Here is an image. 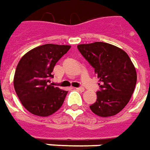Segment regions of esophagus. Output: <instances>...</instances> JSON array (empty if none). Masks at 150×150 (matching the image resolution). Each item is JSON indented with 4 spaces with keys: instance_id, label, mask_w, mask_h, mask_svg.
Listing matches in <instances>:
<instances>
[{
    "instance_id": "esophagus-1",
    "label": "esophagus",
    "mask_w": 150,
    "mask_h": 150,
    "mask_svg": "<svg viewBox=\"0 0 150 150\" xmlns=\"http://www.w3.org/2000/svg\"><path fill=\"white\" fill-rule=\"evenodd\" d=\"M76 90H78V91H81V92H83L85 89H84L83 87H78V88H76Z\"/></svg>"
}]
</instances>
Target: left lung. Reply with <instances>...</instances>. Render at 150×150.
Listing matches in <instances>:
<instances>
[{"label":"left lung","instance_id":"left-lung-1","mask_svg":"<svg viewBox=\"0 0 150 150\" xmlns=\"http://www.w3.org/2000/svg\"><path fill=\"white\" fill-rule=\"evenodd\" d=\"M77 48L102 82L91 111L101 117L118 114L129 102L137 84L131 59L124 50L103 42L79 44Z\"/></svg>","mask_w":150,"mask_h":150}]
</instances>
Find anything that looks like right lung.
I'll return each instance as SVG.
<instances>
[{
  "instance_id": "obj_1",
  "label": "right lung",
  "mask_w": 150,
  "mask_h": 150,
  "mask_svg": "<svg viewBox=\"0 0 150 150\" xmlns=\"http://www.w3.org/2000/svg\"><path fill=\"white\" fill-rule=\"evenodd\" d=\"M69 45L44 44L26 53L16 68L13 86L19 100L31 114L46 117L58 111L68 91L50 83L53 69Z\"/></svg>"
}]
</instances>
